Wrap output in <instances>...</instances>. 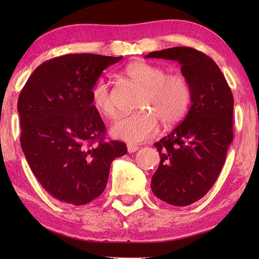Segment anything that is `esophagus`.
<instances>
[{
	"instance_id": "1",
	"label": "esophagus",
	"mask_w": 259,
	"mask_h": 259,
	"mask_svg": "<svg viewBox=\"0 0 259 259\" xmlns=\"http://www.w3.org/2000/svg\"><path fill=\"white\" fill-rule=\"evenodd\" d=\"M126 147H128V152L129 153H135V152H137L138 151V146H136V145H133V144H128V145H126Z\"/></svg>"
}]
</instances>
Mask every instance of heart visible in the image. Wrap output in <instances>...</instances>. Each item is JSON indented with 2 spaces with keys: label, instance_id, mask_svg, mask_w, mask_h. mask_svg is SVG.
Segmentation results:
<instances>
[{
  "label": "heart",
  "instance_id": "obj_1",
  "mask_svg": "<svg viewBox=\"0 0 259 259\" xmlns=\"http://www.w3.org/2000/svg\"><path fill=\"white\" fill-rule=\"evenodd\" d=\"M131 80L144 88L138 102L142 111L116 122L112 128L114 137L130 144L143 143L159 130L160 121L171 125L185 115L191 100V90L185 77L166 74L165 69L146 61L130 64L125 69ZM94 106L108 119H115L117 108L115 95L106 77H99L90 91Z\"/></svg>",
  "mask_w": 259,
  "mask_h": 259
}]
</instances>
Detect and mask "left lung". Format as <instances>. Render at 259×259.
Wrapping results in <instances>:
<instances>
[{"label":"left lung","mask_w":259,"mask_h":259,"mask_svg":"<svg viewBox=\"0 0 259 259\" xmlns=\"http://www.w3.org/2000/svg\"><path fill=\"white\" fill-rule=\"evenodd\" d=\"M146 58L178 61L191 90L181 124L154 144L161 161L151 188L164 202L185 207L207 194L233 140V95L216 63L188 47L153 51Z\"/></svg>","instance_id":"left-lung-1"}]
</instances>
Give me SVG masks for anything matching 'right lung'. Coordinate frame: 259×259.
Returning <instances> with one entry per match:
<instances>
[{
	"label": "right lung",
	"mask_w": 259,
	"mask_h": 259,
	"mask_svg": "<svg viewBox=\"0 0 259 259\" xmlns=\"http://www.w3.org/2000/svg\"><path fill=\"white\" fill-rule=\"evenodd\" d=\"M122 57L73 54L41 64L18 98L20 143L34 176L60 202L83 205L102 194L123 142L105 140L90 91Z\"/></svg>",
	"instance_id": "add662e5"
}]
</instances>
